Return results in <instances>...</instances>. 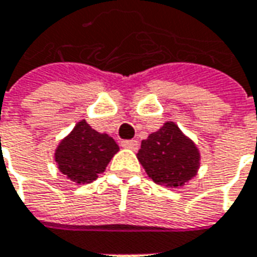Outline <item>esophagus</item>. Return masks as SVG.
<instances>
[{"label": "esophagus", "mask_w": 257, "mask_h": 257, "mask_svg": "<svg viewBox=\"0 0 257 257\" xmlns=\"http://www.w3.org/2000/svg\"><path fill=\"white\" fill-rule=\"evenodd\" d=\"M121 147L131 151H137L138 149V141L137 140H127V141H121Z\"/></svg>", "instance_id": "1"}]
</instances>
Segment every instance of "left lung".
<instances>
[{
	"label": "left lung",
	"instance_id": "1",
	"mask_svg": "<svg viewBox=\"0 0 257 257\" xmlns=\"http://www.w3.org/2000/svg\"><path fill=\"white\" fill-rule=\"evenodd\" d=\"M137 157L153 182L171 189L188 183L200 167L196 144L174 121L144 140Z\"/></svg>",
	"mask_w": 257,
	"mask_h": 257
}]
</instances>
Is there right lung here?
Wrapping results in <instances>:
<instances>
[{"label": "right lung", "mask_w": 257, "mask_h": 257, "mask_svg": "<svg viewBox=\"0 0 257 257\" xmlns=\"http://www.w3.org/2000/svg\"><path fill=\"white\" fill-rule=\"evenodd\" d=\"M119 152L117 144L108 134L91 128L86 120L76 123L74 130L61 140L54 152V162L61 174L76 185L95 181L105 171L110 159Z\"/></svg>", "instance_id": "right-lung-1"}]
</instances>
